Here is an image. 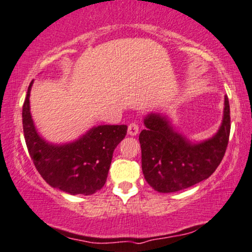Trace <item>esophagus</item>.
Returning <instances> with one entry per match:
<instances>
[{
  "label": "esophagus",
  "instance_id": "34e87169",
  "mask_svg": "<svg viewBox=\"0 0 252 252\" xmlns=\"http://www.w3.org/2000/svg\"><path fill=\"white\" fill-rule=\"evenodd\" d=\"M139 132V126L137 123H130L128 126V133L130 136H136Z\"/></svg>",
  "mask_w": 252,
  "mask_h": 252
}]
</instances>
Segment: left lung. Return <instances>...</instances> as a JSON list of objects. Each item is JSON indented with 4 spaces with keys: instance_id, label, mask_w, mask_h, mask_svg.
I'll use <instances>...</instances> for the list:
<instances>
[{
    "instance_id": "8db88e82",
    "label": "left lung",
    "mask_w": 252,
    "mask_h": 252,
    "mask_svg": "<svg viewBox=\"0 0 252 252\" xmlns=\"http://www.w3.org/2000/svg\"><path fill=\"white\" fill-rule=\"evenodd\" d=\"M223 116L218 131L204 140H191L161 113L144 116L139 135L142 169L158 192H175L209 179L220 165L230 132L229 101L224 96Z\"/></svg>"
}]
</instances>
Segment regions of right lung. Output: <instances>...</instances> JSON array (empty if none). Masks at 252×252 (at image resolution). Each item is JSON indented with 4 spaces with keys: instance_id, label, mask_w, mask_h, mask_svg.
Masks as SVG:
<instances>
[{
    "instance_id": "obj_1",
    "label": "right lung",
    "mask_w": 252,
    "mask_h": 252,
    "mask_svg": "<svg viewBox=\"0 0 252 252\" xmlns=\"http://www.w3.org/2000/svg\"><path fill=\"white\" fill-rule=\"evenodd\" d=\"M30 84L23 106V129L30 156L42 179L69 194H93L105 186L115 147L126 135V126H92L68 143H52L40 135L30 107Z\"/></svg>"
}]
</instances>
